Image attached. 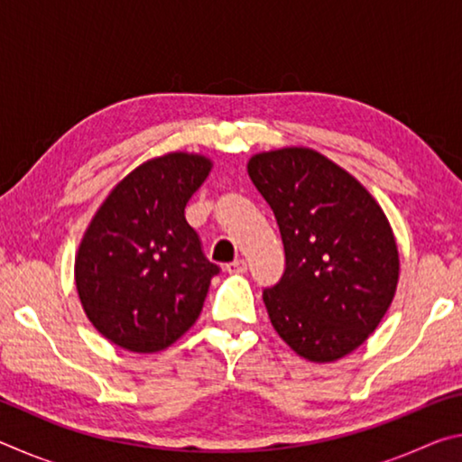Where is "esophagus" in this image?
I'll return each mask as SVG.
<instances>
[{"instance_id": "1", "label": "esophagus", "mask_w": 462, "mask_h": 462, "mask_svg": "<svg viewBox=\"0 0 462 462\" xmlns=\"http://www.w3.org/2000/svg\"><path fill=\"white\" fill-rule=\"evenodd\" d=\"M226 271L228 273H246V261L245 259H236L226 264Z\"/></svg>"}]
</instances>
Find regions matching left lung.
Here are the masks:
<instances>
[{"label": "left lung", "mask_w": 462, "mask_h": 462, "mask_svg": "<svg viewBox=\"0 0 462 462\" xmlns=\"http://www.w3.org/2000/svg\"><path fill=\"white\" fill-rule=\"evenodd\" d=\"M248 175L285 248L283 277L263 291L271 324L308 361H338L369 338L393 301V230L373 195L311 148L254 154Z\"/></svg>", "instance_id": "8db88e82"}]
</instances>
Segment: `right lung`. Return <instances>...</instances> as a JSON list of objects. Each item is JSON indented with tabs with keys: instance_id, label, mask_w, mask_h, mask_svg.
<instances>
[{
	"instance_id": "obj_1",
	"label": "right lung",
	"mask_w": 462,
	"mask_h": 462,
	"mask_svg": "<svg viewBox=\"0 0 462 462\" xmlns=\"http://www.w3.org/2000/svg\"><path fill=\"white\" fill-rule=\"evenodd\" d=\"M212 171L201 154L169 152L114 187L75 256V285L96 330L132 353H159L199 318L220 267L206 259L185 206Z\"/></svg>"
}]
</instances>
